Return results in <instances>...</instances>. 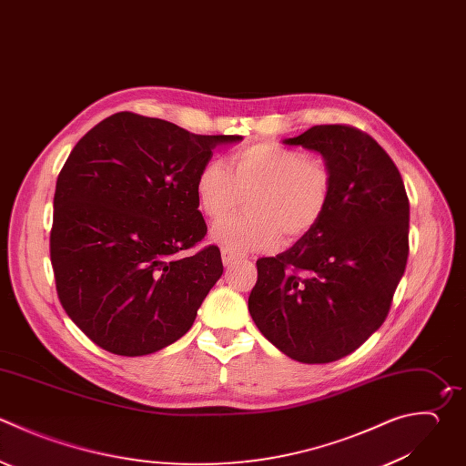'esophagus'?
Listing matches in <instances>:
<instances>
[{
  "mask_svg": "<svg viewBox=\"0 0 466 466\" xmlns=\"http://www.w3.org/2000/svg\"><path fill=\"white\" fill-rule=\"evenodd\" d=\"M238 258H244V255L238 253V251H235V249L222 248V262H224L226 266H229L231 262H235V260H238Z\"/></svg>",
  "mask_w": 466,
  "mask_h": 466,
  "instance_id": "34e87169",
  "label": "esophagus"
}]
</instances>
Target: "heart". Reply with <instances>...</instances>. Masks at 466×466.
Returning <instances> with one entry per match:
<instances>
[{
    "instance_id": "heart-1",
    "label": "heart",
    "mask_w": 466,
    "mask_h": 466,
    "mask_svg": "<svg viewBox=\"0 0 466 466\" xmlns=\"http://www.w3.org/2000/svg\"><path fill=\"white\" fill-rule=\"evenodd\" d=\"M229 171L220 160L206 162L195 193L200 209L218 220L246 197L248 213L218 222L213 238L235 251L268 249L309 233L324 217L333 173L326 160L297 149L260 142L229 155Z\"/></svg>"
}]
</instances>
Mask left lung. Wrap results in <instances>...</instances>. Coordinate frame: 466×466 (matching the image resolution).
<instances>
[{
  "mask_svg": "<svg viewBox=\"0 0 466 466\" xmlns=\"http://www.w3.org/2000/svg\"><path fill=\"white\" fill-rule=\"evenodd\" d=\"M286 144L320 153L333 191L309 233L257 260L248 308L282 353L324 364L355 351L388 317L410 251V202L393 160L357 127L315 126Z\"/></svg>",
  "mask_w": 466,
  "mask_h": 466,
  "instance_id": "1",
  "label": "left lung"
}]
</instances>
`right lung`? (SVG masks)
Here are the masks:
<instances>
[{
	"label": "right lung",
	"instance_id": "right-lung-1",
	"mask_svg": "<svg viewBox=\"0 0 466 466\" xmlns=\"http://www.w3.org/2000/svg\"><path fill=\"white\" fill-rule=\"evenodd\" d=\"M237 135H195L122 111L71 151L55 191L51 262L58 299L100 348L126 357L178 340L220 279L217 246L195 178L218 144Z\"/></svg>",
	"mask_w": 466,
	"mask_h": 466
}]
</instances>
